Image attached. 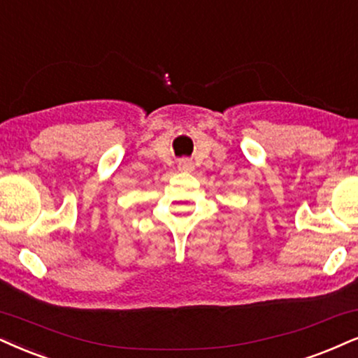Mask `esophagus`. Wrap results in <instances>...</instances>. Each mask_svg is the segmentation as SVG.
<instances>
[{
	"label": "esophagus",
	"mask_w": 358,
	"mask_h": 358,
	"mask_svg": "<svg viewBox=\"0 0 358 358\" xmlns=\"http://www.w3.org/2000/svg\"><path fill=\"white\" fill-rule=\"evenodd\" d=\"M193 169H194V165H193V162L189 160V158H182V160L178 162V170L180 171H193Z\"/></svg>",
	"instance_id": "1"
}]
</instances>
